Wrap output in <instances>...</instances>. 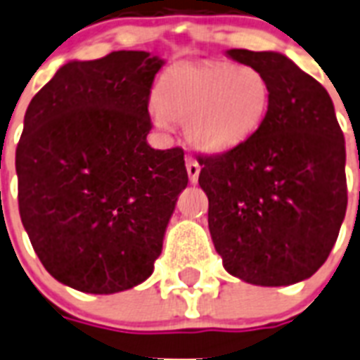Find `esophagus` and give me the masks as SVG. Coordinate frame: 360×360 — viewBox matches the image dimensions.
I'll use <instances>...</instances> for the list:
<instances>
[{"instance_id": "34e87169", "label": "esophagus", "mask_w": 360, "mask_h": 360, "mask_svg": "<svg viewBox=\"0 0 360 360\" xmlns=\"http://www.w3.org/2000/svg\"><path fill=\"white\" fill-rule=\"evenodd\" d=\"M186 172H188L190 183H198V177H200V165H198V160L188 157L186 159Z\"/></svg>"}]
</instances>
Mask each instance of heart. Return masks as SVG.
<instances>
[{
	"mask_svg": "<svg viewBox=\"0 0 360 360\" xmlns=\"http://www.w3.org/2000/svg\"><path fill=\"white\" fill-rule=\"evenodd\" d=\"M153 120L159 127L186 124V139L207 153L244 144L270 110V81L255 66L227 60L181 63L160 75Z\"/></svg>",
	"mask_w": 360,
	"mask_h": 360,
	"instance_id": "1",
	"label": "heart"
}]
</instances>
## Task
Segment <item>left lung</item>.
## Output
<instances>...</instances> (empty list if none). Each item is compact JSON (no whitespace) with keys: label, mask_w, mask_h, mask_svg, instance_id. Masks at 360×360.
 <instances>
[{"label":"left lung","mask_w":360,"mask_h":360,"mask_svg":"<svg viewBox=\"0 0 360 360\" xmlns=\"http://www.w3.org/2000/svg\"><path fill=\"white\" fill-rule=\"evenodd\" d=\"M271 86L251 139L200 157L209 231L224 268L242 281L286 286L318 271L347 207L346 142L327 90L276 51L227 49Z\"/></svg>","instance_id":"left-lung-1"}]
</instances>
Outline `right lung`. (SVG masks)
Wrapping results in <instances>:
<instances>
[{"label": "right lung", "instance_id": "1", "mask_svg": "<svg viewBox=\"0 0 360 360\" xmlns=\"http://www.w3.org/2000/svg\"><path fill=\"white\" fill-rule=\"evenodd\" d=\"M162 66L148 51L70 60L27 107L16 148L20 218L44 268L75 290L144 283L188 185L183 150L146 140Z\"/></svg>", "mask_w": 360, "mask_h": 360}]
</instances>
